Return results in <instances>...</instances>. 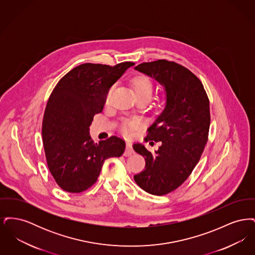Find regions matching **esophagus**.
Returning a JSON list of instances; mask_svg holds the SVG:
<instances>
[{"label": "esophagus", "mask_w": 255, "mask_h": 255, "mask_svg": "<svg viewBox=\"0 0 255 255\" xmlns=\"http://www.w3.org/2000/svg\"><path fill=\"white\" fill-rule=\"evenodd\" d=\"M132 154H133L132 144H131L130 142H127V143H126V150H125V152H124V156H125V157H129V156H131Z\"/></svg>", "instance_id": "obj_1"}]
</instances>
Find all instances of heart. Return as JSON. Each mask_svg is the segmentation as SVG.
<instances>
[{"label":"heart","instance_id":"obj_1","mask_svg":"<svg viewBox=\"0 0 255 255\" xmlns=\"http://www.w3.org/2000/svg\"><path fill=\"white\" fill-rule=\"evenodd\" d=\"M131 85L133 87L135 96L138 98H144L146 100H149L152 95L154 85L150 78H148L145 75L137 74L134 75L131 79ZM115 89V85H111L104 97V103L108 105L112 98V95ZM142 125V122L138 119H126L121 124V130L124 134H130L132 131L138 129Z\"/></svg>","mask_w":255,"mask_h":255}]
</instances>
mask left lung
<instances>
[{"instance_id": "left-lung-1", "label": "left lung", "mask_w": 255, "mask_h": 255, "mask_svg": "<svg viewBox=\"0 0 255 255\" xmlns=\"http://www.w3.org/2000/svg\"><path fill=\"white\" fill-rule=\"evenodd\" d=\"M134 70L155 78L165 88L166 105L148 128L146 142H158L150 152L141 143L133 150L145 159V169L134 182L152 195L167 194L181 186L204 152L210 125L209 99L200 79L182 65L160 59L141 63Z\"/></svg>"}]
</instances>
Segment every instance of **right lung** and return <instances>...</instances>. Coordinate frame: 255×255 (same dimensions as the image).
Returning <instances> with one entry per match:
<instances>
[{
  "label": "right lung",
  "instance_id": "obj_1",
  "mask_svg": "<svg viewBox=\"0 0 255 255\" xmlns=\"http://www.w3.org/2000/svg\"><path fill=\"white\" fill-rule=\"evenodd\" d=\"M133 65H79L50 94L42 124L43 143L49 171L63 190L85 191L97 182L106 158L123 154L122 138L112 135L95 143L89 130L94 116L103 110L108 88Z\"/></svg>",
  "mask_w": 255,
  "mask_h": 255
}]
</instances>
